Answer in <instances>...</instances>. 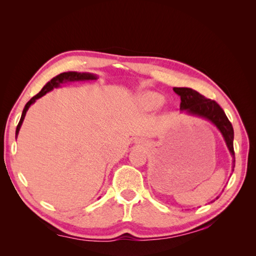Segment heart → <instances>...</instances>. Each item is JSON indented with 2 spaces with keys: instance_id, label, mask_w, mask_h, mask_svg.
I'll use <instances>...</instances> for the list:
<instances>
[{
  "instance_id": "heart-1",
  "label": "heart",
  "mask_w": 256,
  "mask_h": 256,
  "mask_svg": "<svg viewBox=\"0 0 256 256\" xmlns=\"http://www.w3.org/2000/svg\"><path fill=\"white\" fill-rule=\"evenodd\" d=\"M165 102V98L153 91H146L138 96L140 108L145 111H155L160 108Z\"/></svg>"
}]
</instances>
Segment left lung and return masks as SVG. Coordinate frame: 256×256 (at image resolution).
Masks as SVG:
<instances>
[{
	"mask_svg": "<svg viewBox=\"0 0 256 256\" xmlns=\"http://www.w3.org/2000/svg\"><path fill=\"white\" fill-rule=\"evenodd\" d=\"M174 91L180 96V110L182 112L188 116L202 118L211 122L219 130L224 138L228 150L233 157L232 172L234 170H233L236 166L234 150H233L234 132H233L232 124L226 118L224 111L216 101L206 99L196 90L190 88H174Z\"/></svg>",
	"mask_w": 256,
	"mask_h": 256,
	"instance_id": "obj_1",
	"label": "left lung"
}]
</instances>
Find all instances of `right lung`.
Here are the masks:
<instances>
[{
  "instance_id": "right-lung-1",
  "label": "right lung",
  "mask_w": 256,
  "mask_h": 256,
  "mask_svg": "<svg viewBox=\"0 0 256 256\" xmlns=\"http://www.w3.org/2000/svg\"><path fill=\"white\" fill-rule=\"evenodd\" d=\"M96 79H98V76L94 74L67 72H62L60 74H58V76H56V77H54L50 81H48V82L44 86H42V89L40 91V94H37L35 96H32V99L26 103V106H25L24 110H23V113H22V116H20V122H18V128H16L15 138H18L20 128L22 126V124H23V121H24V118H25L27 110H28L30 106L32 104V103H35V101L37 99H40V98H42V96H45L47 92L52 91V89L60 86V84H62L74 82V81H89V80H96Z\"/></svg>"
}]
</instances>
